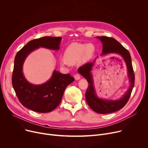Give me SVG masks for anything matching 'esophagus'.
I'll list each match as a JSON object with an SVG mask.
<instances>
[{"label":"esophagus","mask_w":148,"mask_h":148,"mask_svg":"<svg viewBox=\"0 0 148 148\" xmlns=\"http://www.w3.org/2000/svg\"><path fill=\"white\" fill-rule=\"evenodd\" d=\"M74 79H75V80H78L80 79V75L79 74H75L74 75Z\"/></svg>","instance_id":"obj_1"}]
</instances>
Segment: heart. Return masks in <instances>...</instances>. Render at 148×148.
Segmentation results:
<instances>
[{
	"label": "heart",
	"mask_w": 148,
	"mask_h": 148,
	"mask_svg": "<svg viewBox=\"0 0 148 148\" xmlns=\"http://www.w3.org/2000/svg\"><path fill=\"white\" fill-rule=\"evenodd\" d=\"M95 52V47L92 44L74 42L70 44L64 51V59L60 60L62 65L67 64L75 65L79 61L86 62L90 60Z\"/></svg>",
	"instance_id": "b5f03b06"
}]
</instances>
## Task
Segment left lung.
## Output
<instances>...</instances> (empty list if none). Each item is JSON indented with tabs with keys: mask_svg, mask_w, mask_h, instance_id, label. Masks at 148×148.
<instances>
[{
	"mask_svg": "<svg viewBox=\"0 0 148 148\" xmlns=\"http://www.w3.org/2000/svg\"><path fill=\"white\" fill-rule=\"evenodd\" d=\"M97 38L100 40L103 44L101 55L113 53L119 54L125 60L128 69V77L130 79V86L123 96L120 99L118 100L100 99L97 96L91 74V71L95 63V60L93 62H90V63H87L83 65L78 69V72L85 79H86L89 83L88 88L86 94H85L86 100L88 106L92 110L97 113L101 114L110 113L121 109L127 103L134 86V73L133 66H132L130 54L125 47H123L118 41H116L113 38L105 36H97Z\"/></svg>",
	"mask_w": 148,
	"mask_h": 148,
	"instance_id": "1",
	"label": "left lung"
}]
</instances>
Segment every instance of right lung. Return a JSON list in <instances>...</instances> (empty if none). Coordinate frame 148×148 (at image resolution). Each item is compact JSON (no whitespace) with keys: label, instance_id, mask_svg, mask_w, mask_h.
<instances>
[{"label":"right lung","instance_id":"obj_1","mask_svg":"<svg viewBox=\"0 0 148 148\" xmlns=\"http://www.w3.org/2000/svg\"><path fill=\"white\" fill-rule=\"evenodd\" d=\"M61 40V37L53 36L35 39L27 42L15 56L12 86L21 104L31 110L48 113L55 109L61 101L65 88L75 80L69 74H63L54 70L49 81L35 85L30 83L23 75V65L30 52L40 47L58 50Z\"/></svg>","mask_w":148,"mask_h":148}]
</instances>
